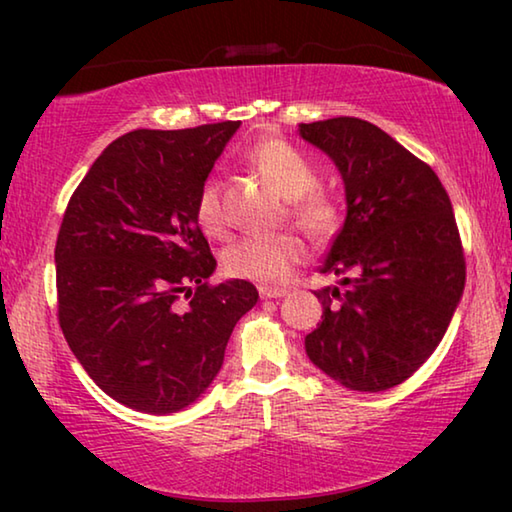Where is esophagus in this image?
Here are the masks:
<instances>
[{
  "mask_svg": "<svg viewBox=\"0 0 512 512\" xmlns=\"http://www.w3.org/2000/svg\"><path fill=\"white\" fill-rule=\"evenodd\" d=\"M259 291V296L262 298H266V300H273V298H284L287 296V289H282V287H266V284H262V287L257 289Z\"/></svg>",
  "mask_w": 512,
  "mask_h": 512,
  "instance_id": "obj_1",
  "label": "esophagus"
}]
</instances>
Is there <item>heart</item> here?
<instances>
[{"label": "heart", "mask_w": 512, "mask_h": 512, "mask_svg": "<svg viewBox=\"0 0 512 512\" xmlns=\"http://www.w3.org/2000/svg\"><path fill=\"white\" fill-rule=\"evenodd\" d=\"M248 164L268 185L289 201V216L309 239L325 241L336 235L341 225L339 203L332 194L318 187V169L298 146L280 137L259 142L248 153ZM196 223L205 235L223 237L228 230L221 185L207 180L196 196ZM302 257L298 237H244L225 248L223 268L232 277L250 282H282L291 266Z\"/></svg>", "instance_id": "heart-1"}]
</instances>
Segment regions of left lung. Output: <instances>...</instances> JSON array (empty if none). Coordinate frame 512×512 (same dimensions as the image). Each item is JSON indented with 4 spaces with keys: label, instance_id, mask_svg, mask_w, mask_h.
Returning a JSON list of instances; mask_svg holds the SVG:
<instances>
[{
    "label": "left lung",
    "instance_id": "8db88e82",
    "mask_svg": "<svg viewBox=\"0 0 512 512\" xmlns=\"http://www.w3.org/2000/svg\"><path fill=\"white\" fill-rule=\"evenodd\" d=\"M300 137L334 160L348 201L320 268L348 275L345 289L314 291L323 320L307 334V357L350 391H386L431 357L463 296L452 201L427 162L370 121L300 124Z\"/></svg>",
    "mask_w": 512,
    "mask_h": 512
}]
</instances>
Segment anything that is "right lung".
Segmentation results:
<instances>
[{"instance_id":"1","label":"right lung","mask_w":512,"mask_h":512,"mask_svg":"<svg viewBox=\"0 0 512 512\" xmlns=\"http://www.w3.org/2000/svg\"><path fill=\"white\" fill-rule=\"evenodd\" d=\"M237 128L121 135L67 203L56 241L58 323L94 384L128 409L167 415L196 402L259 298L246 280L210 284L216 259L194 214Z\"/></svg>"}]
</instances>
